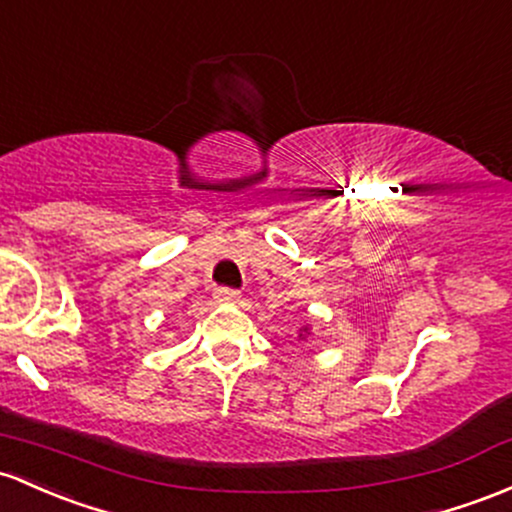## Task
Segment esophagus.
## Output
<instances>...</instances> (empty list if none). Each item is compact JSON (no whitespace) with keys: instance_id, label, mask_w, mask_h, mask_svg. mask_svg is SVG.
Wrapping results in <instances>:
<instances>
[{"instance_id":"obj_1","label":"esophagus","mask_w":512,"mask_h":512,"mask_svg":"<svg viewBox=\"0 0 512 512\" xmlns=\"http://www.w3.org/2000/svg\"><path fill=\"white\" fill-rule=\"evenodd\" d=\"M213 296H216V301L230 303V301H238L240 299V291L238 289H230V286H218V289L213 291Z\"/></svg>"}]
</instances>
